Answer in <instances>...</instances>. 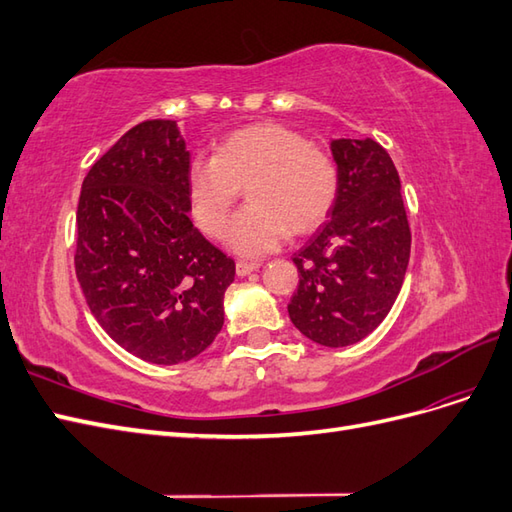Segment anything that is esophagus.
I'll return each mask as SVG.
<instances>
[{
  "label": "esophagus",
  "mask_w": 512,
  "mask_h": 512,
  "mask_svg": "<svg viewBox=\"0 0 512 512\" xmlns=\"http://www.w3.org/2000/svg\"><path fill=\"white\" fill-rule=\"evenodd\" d=\"M260 269V262H245V260H239L237 262V275H250L252 271H258Z\"/></svg>",
  "instance_id": "1"
}]
</instances>
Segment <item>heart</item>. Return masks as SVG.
Segmentation results:
<instances>
[{"mask_svg": "<svg viewBox=\"0 0 512 512\" xmlns=\"http://www.w3.org/2000/svg\"><path fill=\"white\" fill-rule=\"evenodd\" d=\"M241 187L253 207L226 229L224 241L241 256L273 252L286 235H309L337 200L339 173L327 151L277 123H256L228 134L215 156H198L185 173L192 218L220 237Z\"/></svg>", "mask_w": 512, "mask_h": 512, "instance_id": "obj_1", "label": "heart"}]
</instances>
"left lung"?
<instances>
[{"label":"left lung","instance_id":"1","mask_svg":"<svg viewBox=\"0 0 512 512\" xmlns=\"http://www.w3.org/2000/svg\"><path fill=\"white\" fill-rule=\"evenodd\" d=\"M337 200L294 254L299 288L288 316L307 339L342 348L361 342L391 312L410 260L401 181L386 149L371 138H333Z\"/></svg>","mask_w":512,"mask_h":512}]
</instances>
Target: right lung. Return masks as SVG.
Returning a JSON list of instances; mask_svg holds the SVG:
<instances>
[{"label":"right lung","instance_id":"obj_1","mask_svg":"<svg viewBox=\"0 0 512 512\" xmlns=\"http://www.w3.org/2000/svg\"><path fill=\"white\" fill-rule=\"evenodd\" d=\"M188 166L177 121L138 123L89 168L76 211L74 267L91 314L156 365L213 344L235 280V262L190 220Z\"/></svg>","mask_w":512,"mask_h":512}]
</instances>
